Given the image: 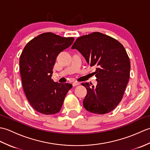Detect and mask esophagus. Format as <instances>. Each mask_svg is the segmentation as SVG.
<instances>
[{"label":"esophagus","instance_id":"obj_1","mask_svg":"<svg viewBox=\"0 0 150 150\" xmlns=\"http://www.w3.org/2000/svg\"><path fill=\"white\" fill-rule=\"evenodd\" d=\"M72 84H73V86H77L80 84V82H73Z\"/></svg>","mask_w":150,"mask_h":150}]
</instances>
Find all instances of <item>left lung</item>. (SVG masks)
Listing matches in <instances>:
<instances>
[{"mask_svg": "<svg viewBox=\"0 0 150 150\" xmlns=\"http://www.w3.org/2000/svg\"><path fill=\"white\" fill-rule=\"evenodd\" d=\"M71 48L77 50L88 64L96 68V86L82 84L87 90L84 108L95 114L110 112L122 100L129 78L130 61L124 46L112 37L93 32L79 37Z\"/></svg>", "mask_w": 150, "mask_h": 150, "instance_id": "left-lung-1", "label": "left lung"}]
</instances>
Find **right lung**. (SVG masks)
<instances>
[{"mask_svg": "<svg viewBox=\"0 0 150 150\" xmlns=\"http://www.w3.org/2000/svg\"><path fill=\"white\" fill-rule=\"evenodd\" d=\"M73 40V37L44 33L30 40L22 51L19 60L22 86L30 105L38 112H59L72 88L71 84L54 82L52 76L57 56Z\"/></svg>", "mask_w": 150, "mask_h": 150, "instance_id": "1", "label": "right lung"}]
</instances>
